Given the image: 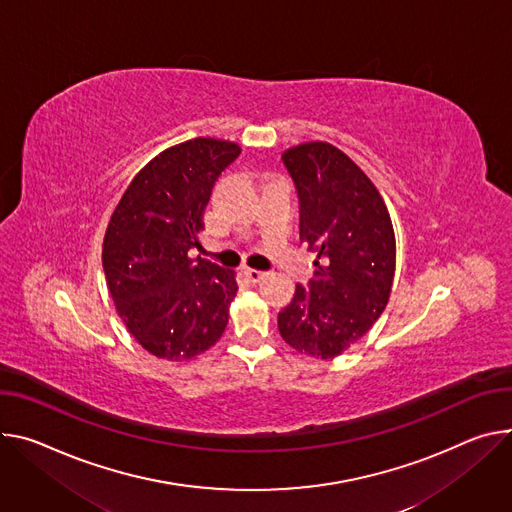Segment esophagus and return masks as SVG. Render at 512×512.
<instances>
[{
    "instance_id": "obj_1",
    "label": "esophagus",
    "mask_w": 512,
    "mask_h": 512,
    "mask_svg": "<svg viewBox=\"0 0 512 512\" xmlns=\"http://www.w3.org/2000/svg\"><path fill=\"white\" fill-rule=\"evenodd\" d=\"M243 273H245V277L249 282H253V284H257V282H261L263 280V271H259V269H251V267H245L243 269Z\"/></svg>"
}]
</instances>
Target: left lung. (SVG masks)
<instances>
[{
	"instance_id": "left-lung-1",
	"label": "left lung",
	"mask_w": 512,
	"mask_h": 512,
	"mask_svg": "<svg viewBox=\"0 0 512 512\" xmlns=\"http://www.w3.org/2000/svg\"><path fill=\"white\" fill-rule=\"evenodd\" d=\"M282 161L300 202V241L316 251L314 275L277 314L284 341L333 359L363 337L388 304L396 239L369 177L337 147L304 143Z\"/></svg>"
}]
</instances>
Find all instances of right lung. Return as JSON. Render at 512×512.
<instances>
[{"mask_svg":"<svg viewBox=\"0 0 512 512\" xmlns=\"http://www.w3.org/2000/svg\"><path fill=\"white\" fill-rule=\"evenodd\" d=\"M239 155V145L216 138L171 147L136 173L110 218L108 290L130 335L155 357L192 359L226 329L235 271L190 251L200 247L218 175Z\"/></svg>","mask_w":512,"mask_h":512,"instance_id":"obj_1","label":"right lung"}]
</instances>
